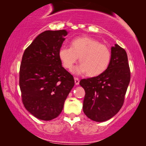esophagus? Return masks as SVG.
Wrapping results in <instances>:
<instances>
[{
  "label": "esophagus",
  "mask_w": 146,
  "mask_h": 146,
  "mask_svg": "<svg viewBox=\"0 0 146 146\" xmlns=\"http://www.w3.org/2000/svg\"><path fill=\"white\" fill-rule=\"evenodd\" d=\"M74 82L76 85H78L80 83V80L78 78H74Z\"/></svg>",
  "instance_id": "1"
}]
</instances>
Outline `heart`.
<instances>
[{
	"label": "heart",
	"mask_w": 146,
	"mask_h": 146,
	"mask_svg": "<svg viewBox=\"0 0 146 146\" xmlns=\"http://www.w3.org/2000/svg\"><path fill=\"white\" fill-rule=\"evenodd\" d=\"M58 55L67 69H71L79 58L81 63L74 68L72 72L77 75L88 72L90 76L100 75L106 70L111 57L110 50L106 45L88 36L74 39L71 48L62 46Z\"/></svg>",
	"instance_id": "1"
}]
</instances>
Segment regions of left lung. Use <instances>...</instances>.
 I'll return each mask as SVG.
<instances>
[{"instance_id": "left-lung-1", "label": "left lung", "mask_w": 146, "mask_h": 146, "mask_svg": "<svg viewBox=\"0 0 146 146\" xmlns=\"http://www.w3.org/2000/svg\"><path fill=\"white\" fill-rule=\"evenodd\" d=\"M111 61L106 70L98 76L82 79L85 90L83 111L92 120L102 122L114 116L123 106L130 81L125 50L115 44L111 48Z\"/></svg>"}]
</instances>
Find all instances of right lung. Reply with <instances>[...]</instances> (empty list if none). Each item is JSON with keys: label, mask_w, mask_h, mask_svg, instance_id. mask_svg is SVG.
Masks as SVG:
<instances>
[{"label": "right lung", "mask_w": 146, "mask_h": 146, "mask_svg": "<svg viewBox=\"0 0 146 146\" xmlns=\"http://www.w3.org/2000/svg\"><path fill=\"white\" fill-rule=\"evenodd\" d=\"M68 33L66 30L43 32L23 54L19 76L22 100L25 108L41 120L58 116L74 86L58 55Z\"/></svg>", "instance_id": "add662e5"}]
</instances>
